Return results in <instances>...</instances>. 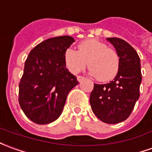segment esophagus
Listing matches in <instances>:
<instances>
[{"mask_svg":"<svg viewBox=\"0 0 152 152\" xmlns=\"http://www.w3.org/2000/svg\"><path fill=\"white\" fill-rule=\"evenodd\" d=\"M85 79V77L84 76H77V80L79 81V82H80V81H82L83 80Z\"/></svg>","mask_w":152,"mask_h":152,"instance_id":"esophagus-1","label":"esophagus"}]
</instances>
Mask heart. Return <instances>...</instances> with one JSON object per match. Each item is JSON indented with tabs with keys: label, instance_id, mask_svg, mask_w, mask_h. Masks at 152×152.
Masks as SVG:
<instances>
[{
	"label": "heart",
	"instance_id": "b5f03b06",
	"mask_svg": "<svg viewBox=\"0 0 152 152\" xmlns=\"http://www.w3.org/2000/svg\"><path fill=\"white\" fill-rule=\"evenodd\" d=\"M79 50L68 48L65 53V62L71 72L76 74L87 65L99 81L113 79L119 70V57L115 51L98 39H90L78 45Z\"/></svg>",
	"mask_w": 152,
	"mask_h": 152
}]
</instances>
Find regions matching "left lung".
Here are the masks:
<instances>
[{
  "instance_id": "obj_1",
  "label": "left lung",
  "mask_w": 152,
  "mask_h": 152,
  "mask_svg": "<svg viewBox=\"0 0 152 152\" xmlns=\"http://www.w3.org/2000/svg\"><path fill=\"white\" fill-rule=\"evenodd\" d=\"M106 39L113 44L119 57V70L109 83L94 84L90 103L92 111L99 120L114 124L128 118L139 99L141 61L135 49L124 39Z\"/></svg>"
}]
</instances>
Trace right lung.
Masks as SVG:
<instances>
[{
  "mask_svg": "<svg viewBox=\"0 0 152 152\" xmlns=\"http://www.w3.org/2000/svg\"><path fill=\"white\" fill-rule=\"evenodd\" d=\"M75 42L59 36L44 40L33 48L24 63L19 85V103L34 123L48 124L58 119L70 91L79 83L66 68L65 53Z\"/></svg>",
  "mask_w": 152,
  "mask_h": 152,
  "instance_id": "1",
  "label": "right lung"
}]
</instances>
